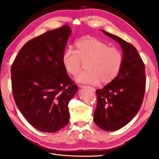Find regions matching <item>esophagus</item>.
I'll return each instance as SVG.
<instances>
[{
	"label": "esophagus",
	"mask_w": 159,
	"mask_h": 159,
	"mask_svg": "<svg viewBox=\"0 0 159 159\" xmlns=\"http://www.w3.org/2000/svg\"><path fill=\"white\" fill-rule=\"evenodd\" d=\"M80 88H88V89H89V90H90L91 91H93V92H95V89L94 88H93V87H90V86L82 85V84H80Z\"/></svg>",
	"instance_id": "1"
}]
</instances>
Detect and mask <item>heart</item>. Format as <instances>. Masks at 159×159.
I'll use <instances>...</instances> for the list:
<instances>
[{"label": "heart", "mask_w": 159, "mask_h": 159, "mask_svg": "<svg viewBox=\"0 0 159 159\" xmlns=\"http://www.w3.org/2000/svg\"><path fill=\"white\" fill-rule=\"evenodd\" d=\"M76 51L67 49L62 56V63L67 73L77 76L87 64L88 70L76 78L78 82L98 84H108L116 79L121 71L124 56L120 50L109 47L107 43L85 37L75 43Z\"/></svg>", "instance_id": "heart-1"}]
</instances>
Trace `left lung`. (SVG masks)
Instances as JSON below:
<instances>
[{
  "label": "left lung",
  "instance_id": "left-lung-1",
  "mask_svg": "<svg viewBox=\"0 0 159 159\" xmlns=\"http://www.w3.org/2000/svg\"><path fill=\"white\" fill-rule=\"evenodd\" d=\"M120 44L124 62L119 75L102 89H98L94 121L105 131H115L129 122L138 114L144 98L146 79L145 64L133 45L102 30Z\"/></svg>",
  "mask_w": 159,
  "mask_h": 159
}]
</instances>
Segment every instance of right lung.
<instances>
[{"instance_id":"right-lung-1","label":"right lung","mask_w":159,"mask_h":159,"mask_svg":"<svg viewBox=\"0 0 159 159\" xmlns=\"http://www.w3.org/2000/svg\"><path fill=\"white\" fill-rule=\"evenodd\" d=\"M71 29L65 25L28 41L11 65L15 103L35 129L55 132L69 121L68 104L78 90L62 56Z\"/></svg>"}]
</instances>
